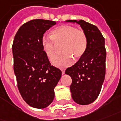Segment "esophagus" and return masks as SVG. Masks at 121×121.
I'll list each match as a JSON object with an SVG mask.
<instances>
[{"mask_svg": "<svg viewBox=\"0 0 121 121\" xmlns=\"http://www.w3.org/2000/svg\"><path fill=\"white\" fill-rule=\"evenodd\" d=\"M61 73H62V74H64L65 73V70L64 69H61Z\"/></svg>", "mask_w": 121, "mask_h": 121, "instance_id": "obj_1", "label": "esophagus"}]
</instances>
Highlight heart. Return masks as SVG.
<instances>
[{
  "label": "heart",
  "instance_id": "heart-1",
  "mask_svg": "<svg viewBox=\"0 0 121 121\" xmlns=\"http://www.w3.org/2000/svg\"><path fill=\"white\" fill-rule=\"evenodd\" d=\"M60 43L62 51L52 59V63L60 68L67 67L73 63V57L78 60L83 56L87 48V37L83 30L70 25H61L52 30L50 36L43 35L41 43L48 57L55 53V43Z\"/></svg>",
  "mask_w": 121,
  "mask_h": 121
}]
</instances>
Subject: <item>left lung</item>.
Returning a JSON list of instances; mask_svg holds the SVG:
<instances>
[{"label": "left lung", "instance_id": "obj_1", "mask_svg": "<svg viewBox=\"0 0 121 121\" xmlns=\"http://www.w3.org/2000/svg\"><path fill=\"white\" fill-rule=\"evenodd\" d=\"M79 24L88 40L87 48L79 60L66 69L65 73L71 78V97L78 104L89 105L96 100L105 76V38L97 26L84 20H67Z\"/></svg>", "mask_w": 121, "mask_h": 121}]
</instances>
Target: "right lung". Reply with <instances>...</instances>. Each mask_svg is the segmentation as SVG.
<instances>
[{"mask_svg":"<svg viewBox=\"0 0 121 121\" xmlns=\"http://www.w3.org/2000/svg\"><path fill=\"white\" fill-rule=\"evenodd\" d=\"M56 24L35 19L24 23L12 43L14 71L23 99L30 106L43 109L54 99V88L61 76L60 69L52 65L41 43L46 30Z\"/></svg>","mask_w":121,"mask_h":121,"instance_id":"obj_1","label":"right lung"}]
</instances>
